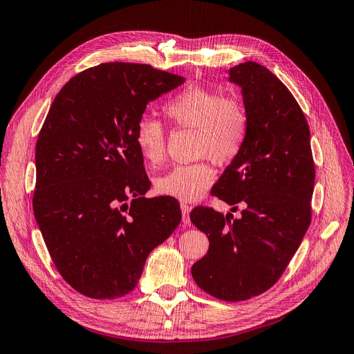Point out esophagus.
I'll return each instance as SVG.
<instances>
[{
  "mask_svg": "<svg viewBox=\"0 0 354 354\" xmlns=\"http://www.w3.org/2000/svg\"><path fill=\"white\" fill-rule=\"evenodd\" d=\"M180 208H181V214H183V223H185V224H189V223H190V218H189L190 207L187 205V203L181 202V203H180Z\"/></svg>",
  "mask_w": 354,
  "mask_h": 354,
  "instance_id": "obj_1",
  "label": "esophagus"
}]
</instances>
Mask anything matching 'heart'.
Masks as SVG:
<instances>
[{
  "label": "heart",
  "instance_id": "1",
  "mask_svg": "<svg viewBox=\"0 0 354 354\" xmlns=\"http://www.w3.org/2000/svg\"><path fill=\"white\" fill-rule=\"evenodd\" d=\"M164 112L180 127L196 130L198 156H209L218 164L236 158L250 133V118L245 104L234 95L190 87L164 104ZM134 143L147 164L159 165L165 158L164 125L152 116H142L134 128ZM216 180L209 159L180 164L156 180L159 194L180 201H198Z\"/></svg>",
  "mask_w": 354,
  "mask_h": 354
}]
</instances>
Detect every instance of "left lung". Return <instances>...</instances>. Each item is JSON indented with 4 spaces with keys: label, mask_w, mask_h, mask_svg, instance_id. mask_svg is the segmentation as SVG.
<instances>
[{
    "label": "left lung",
    "mask_w": 354,
    "mask_h": 354,
    "mask_svg": "<svg viewBox=\"0 0 354 354\" xmlns=\"http://www.w3.org/2000/svg\"><path fill=\"white\" fill-rule=\"evenodd\" d=\"M250 118L242 152L212 186L211 195L243 207L239 218L196 207L190 220L209 239L192 276L207 294L245 301L283 274L312 221L315 162L306 116L285 84L259 63L230 68Z\"/></svg>",
    "instance_id": "left-lung-1"
}]
</instances>
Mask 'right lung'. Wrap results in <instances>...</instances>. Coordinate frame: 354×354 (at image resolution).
Returning <instances> with one entry per match:
<instances>
[{
	"instance_id": "add662e5",
	"label": "right lung",
	"mask_w": 354,
	"mask_h": 354,
	"mask_svg": "<svg viewBox=\"0 0 354 354\" xmlns=\"http://www.w3.org/2000/svg\"><path fill=\"white\" fill-rule=\"evenodd\" d=\"M183 82L151 65L102 63L63 85L42 124L34 216L57 272L85 297L131 292L147 255L178 226L174 198H145L151 181L134 128L149 102Z\"/></svg>"
}]
</instances>
